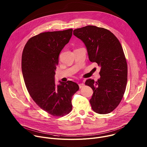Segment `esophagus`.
I'll return each mask as SVG.
<instances>
[{
  "mask_svg": "<svg viewBox=\"0 0 147 147\" xmlns=\"http://www.w3.org/2000/svg\"><path fill=\"white\" fill-rule=\"evenodd\" d=\"M84 84H83V83H80V84H79V87H80V88H82V87H84Z\"/></svg>",
  "mask_w": 147,
  "mask_h": 147,
  "instance_id": "esophagus-1",
  "label": "esophagus"
}]
</instances>
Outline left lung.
Instances as JSON below:
<instances>
[{"mask_svg": "<svg viewBox=\"0 0 147 147\" xmlns=\"http://www.w3.org/2000/svg\"><path fill=\"white\" fill-rule=\"evenodd\" d=\"M73 34L85 43L90 61L101 67L97 81L85 82L93 91L92 108L98 114L109 113L120 103L127 83L128 66L121 45L109 30L94 26L75 29Z\"/></svg>", "mask_w": 147, "mask_h": 147, "instance_id": "1", "label": "left lung"}]
</instances>
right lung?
Wrapping results in <instances>:
<instances>
[{
	"label": "right lung",
	"mask_w": 147,
	"mask_h": 147,
	"mask_svg": "<svg viewBox=\"0 0 147 147\" xmlns=\"http://www.w3.org/2000/svg\"><path fill=\"white\" fill-rule=\"evenodd\" d=\"M73 29L49 31L31 37L22 55L24 81L31 97L42 109L54 117L63 116L72 110V96L78 85L68 81L55 86V70L58 57L72 36Z\"/></svg>",
	"instance_id": "right-lung-1"
}]
</instances>
